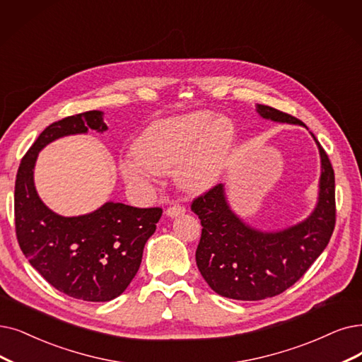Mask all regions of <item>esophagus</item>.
Instances as JSON below:
<instances>
[{
  "label": "esophagus",
  "instance_id": "obj_1",
  "mask_svg": "<svg viewBox=\"0 0 362 362\" xmlns=\"http://www.w3.org/2000/svg\"><path fill=\"white\" fill-rule=\"evenodd\" d=\"M185 212V208L181 206V205H172L166 209V215L170 216V218H173V216H178V215H182Z\"/></svg>",
  "mask_w": 362,
  "mask_h": 362
}]
</instances>
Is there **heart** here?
<instances>
[{"label":"heart","mask_w":362,"mask_h":362,"mask_svg":"<svg viewBox=\"0 0 362 362\" xmlns=\"http://www.w3.org/2000/svg\"><path fill=\"white\" fill-rule=\"evenodd\" d=\"M235 146V127L209 111H194L146 129L135 153L120 162L123 177L132 184H150L158 173L177 169V181L189 192H204L218 182Z\"/></svg>","instance_id":"heart-1"}]
</instances>
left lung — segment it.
<instances>
[{
    "label": "left lung",
    "instance_id": "1",
    "mask_svg": "<svg viewBox=\"0 0 362 362\" xmlns=\"http://www.w3.org/2000/svg\"><path fill=\"white\" fill-rule=\"evenodd\" d=\"M263 119L305 126L293 115L257 105ZM313 136V134H312ZM320 196L305 221L279 231H259L230 209L223 184L197 196L192 211L200 218L196 263L212 290L227 298L255 301L278 296L294 285L322 254L336 226L334 169L321 144Z\"/></svg>",
    "mask_w": 362,
    "mask_h": 362
}]
</instances>
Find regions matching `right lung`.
<instances>
[{
	"label": "right lung",
	"mask_w": 362,
	"mask_h": 362,
	"mask_svg": "<svg viewBox=\"0 0 362 362\" xmlns=\"http://www.w3.org/2000/svg\"><path fill=\"white\" fill-rule=\"evenodd\" d=\"M89 129L107 131L103 112L69 115L40 134L18 169L14 224L22 252L56 290L84 301H110L135 278L163 211L107 202L90 214L62 216L42 204L34 185L38 153L57 138Z\"/></svg>",
	"instance_id": "add662e5"
}]
</instances>
